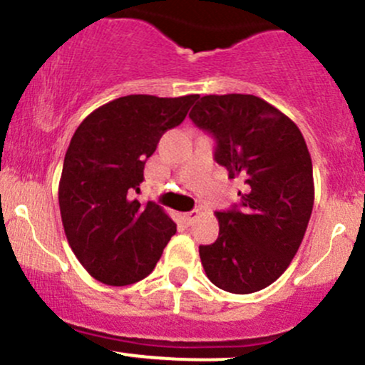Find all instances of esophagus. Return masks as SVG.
<instances>
[{
    "label": "esophagus",
    "instance_id": "34e87169",
    "mask_svg": "<svg viewBox=\"0 0 365 365\" xmlns=\"http://www.w3.org/2000/svg\"><path fill=\"white\" fill-rule=\"evenodd\" d=\"M199 217V211H190V212H183V221H185L187 225H192L194 221Z\"/></svg>",
    "mask_w": 365,
    "mask_h": 365
}]
</instances>
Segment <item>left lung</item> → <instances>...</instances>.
I'll return each mask as SVG.
<instances>
[{
  "label": "left lung",
  "instance_id": "left-lung-1",
  "mask_svg": "<svg viewBox=\"0 0 365 365\" xmlns=\"http://www.w3.org/2000/svg\"><path fill=\"white\" fill-rule=\"evenodd\" d=\"M192 121L216 139L215 159L244 180L240 209L216 212L220 235L200 245L211 283L254 293L284 273L302 244L314 206L312 159L293 121L252 94L202 96Z\"/></svg>",
  "mask_w": 365,
  "mask_h": 365
}]
</instances>
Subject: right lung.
<instances>
[{"instance_id": "1", "label": "right lung", "mask_w": 365, "mask_h": 365, "mask_svg": "<svg viewBox=\"0 0 365 365\" xmlns=\"http://www.w3.org/2000/svg\"><path fill=\"white\" fill-rule=\"evenodd\" d=\"M199 94H132L94 110L66 149L58 200L66 240L92 278L125 287L145 278L177 232L156 202L135 199L144 165Z\"/></svg>"}]
</instances>
